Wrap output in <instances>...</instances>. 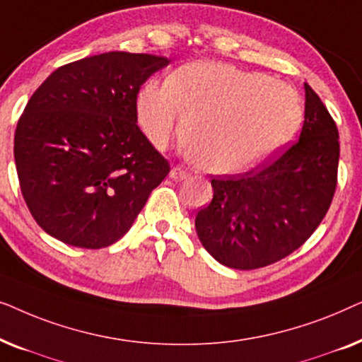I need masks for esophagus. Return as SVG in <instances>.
<instances>
[{
    "instance_id": "esophagus-1",
    "label": "esophagus",
    "mask_w": 362,
    "mask_h": 362,
    "mask_svg": "<svg viewBox=\"0 0 362 362\" xmlns=\"http://www.w3.org/2000/svg\"><path fill=\"white\" fill-rule=\"evenodd\" d=\"M186 176H187V171H186L182 166H175V168H173V170L170 171V177H171V180H175V181L185 180Z\"/></svg>"
}]
</instances>
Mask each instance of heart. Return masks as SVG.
Listing matches in <instances>:
<instances>
[{
  "instance_id": "b5f03b06",
  "label": "heart",
  "mask_w": 362,
  "mask_h": 362,
  "mask_svg": "<svg viewBox=\"0 0 362 362\" xmlns=\"http://www.w3.org/2000/svg\"><path fill=\"white\" fill-rule=\"evenodd\" d=\"M194 165L214 175L249 170L298 125L301 105L285 83L229 64L191 62L166 83L150 81L136 95L138 125L156 148L180 128Z\"/></svg>"
}]
</instances>
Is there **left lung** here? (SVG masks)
I'll return each instance as SVG.
<instances>
[{"mask_svg":"<svg viewBox=\"0 0 362 362\" xmlns=\"http://www.w3.org/2000/svg\"><path fill=\"white\" fill-rule=\"evenodd\" d=\"M338 161V128L305 83L300 140L244 175L211 181L214 196L194 222L201 244L230 269H260L285 259L308 240L328 212Z\"/></svg>","mask_w":362,"mask_h":362,"instance_id":"1","label":"left lung"}]
</instances>
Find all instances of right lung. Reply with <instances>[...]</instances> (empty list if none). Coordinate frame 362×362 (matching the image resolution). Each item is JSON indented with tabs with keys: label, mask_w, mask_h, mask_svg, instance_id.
Masks as SVG:
<instances>
[{
	"label": "right lung",
	"mask_w": 362,
	"mask_h": 362,
	"mask_svg": "<svg viewBox=\"0 0 362 362\" xmlns=\"http://www.w3.org/2000/svg\"><path fill=\"white\" fill-rule=\"evenodd\" d=\"M170 61L105 52L59 67L29 98L14 161L24 201L64 244L102 249L130 230L170 173L136 125V95Z\"/></svg>",
	"instance_id": "add662e5"
}]
</instances>
